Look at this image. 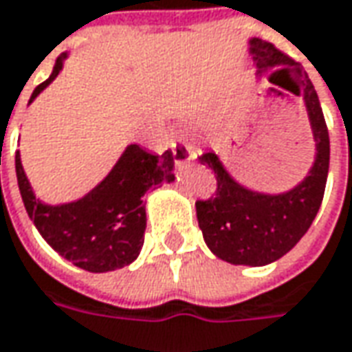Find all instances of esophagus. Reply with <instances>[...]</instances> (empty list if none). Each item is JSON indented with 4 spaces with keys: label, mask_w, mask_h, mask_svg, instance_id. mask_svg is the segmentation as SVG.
Here are the masks:
<instances>
[{
    "label": "esophagus",
    "mask_w": 352,
    "mask_h": 352,
    "mask_svg": "<svg viewBox=\"0 0 352 352\" xmlns=\"http://www.w3.org/2000/svg\"><path fill=\"white\" fill-rule=\"evenodd\" d=\"M170 151H172V156H174L176 162H184V160H190V158L196 156V153L192 151V146L186 144L182 135H174L170 139Z\"/></svg>",
    "instance_id": "esophagus-1"
}]
</instances>
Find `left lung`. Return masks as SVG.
Here are the masks:
<instances>
[{"label":"left lung","mask_w":352,"mask_h":352,"mask_svg":"<svg viewBox=\"0 0 352 352\" xmlns=\"http://www.w3.org/2000/svg\"><path fill=\"white\" fill-rule=\"evenodd\" d=\"M250 52L258 74L268 68L290 72L292 88L288 89L302 96L307 107L318 148L316 162L305 180L290 192L270 196L236 184L219 162V156L208 151L197 160L213 172L217 186L215 196L197 199L196 213L204 241L213 254L231 264L264 266L294 249L318 215L329 172V131L318 91L298 62L263 38L250 41Z\"/></svg>","instance_id":"1"}]
</instances>
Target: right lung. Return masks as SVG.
Wrapping results in <instances>:
<instances>
[{"mask_svg": "<svg viewBox=\"0 0 352 352\" xmlns=\"http://www.w3.org/2000/svg\"><path fill=\"white\" fill-rule=\"evenodd\" d=\"M66 54L54 64L48 80L34 88L31 102L62 70ZM174 156L146 153L129 144L113 170L88 196L64 206H45L34 197L31 184L15 155L21 197L31 221L52 249L88 272H109L131 264L144 243L146 211L142 196L162 182L174 180Z\"/></svg>", "mask_w": 352, "mask_h": 352, "instance_id": "right-lung-1", "label": "right lung"}]
</instances>
